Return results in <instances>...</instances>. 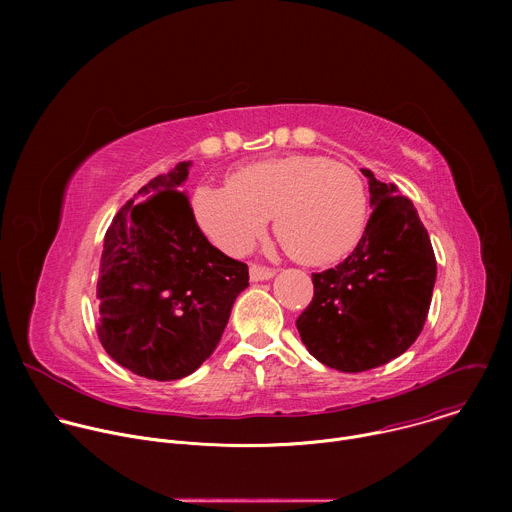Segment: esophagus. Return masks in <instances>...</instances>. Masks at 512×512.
Returning <instances> with one entry per match:
<instances>
[{
  "instance_id": "1",
  "label": "esophagus",
  "mask_w": 512,
  "mask_h": 512,
  "mask_svg": "<svg viewBox=\"0 0 512 512\" xmlns=\"http://www.w3.org/2000/svg\"><path fill=\"white\" fill-rule=\"evenodd\" d=\"M249 275H251V281H265L275 275V269L265 267V265H251Z\"/></svg>"
}]
</instances>
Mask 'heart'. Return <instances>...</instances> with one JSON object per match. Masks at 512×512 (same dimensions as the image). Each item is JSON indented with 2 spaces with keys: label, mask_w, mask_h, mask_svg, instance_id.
Returning <instances> with one entry per match:
<instances>
[{
  "label": "heart",
  "mask_w": 512,
  "mask_h": 512,
  "mask_svg": "<svg viewBox=\"0 0 512 512\" xmlns=\"http://www.w3.org/2000/svg\"><path fill=\"white\" fill-rule=\"evenodd\" d=\"M192 210L204 235L231 255L247 253L275 216V235L291 259L330 265L364 233L367 190L350 166L296 154L247 164L231 184L198 186Z\"/></svg>",
  "instance_id": "heart-1"
}]
</instances>
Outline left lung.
Instances as JSON below:
<instances>
[{
  "label": "left lung",
  "instance_id": "left-lung-1",
  "mask_svg": "<svg viewBox=\"0 0 512 512\" xmlns=\"http://www.w3.org/2000/svg\"><path fill=\"white\" fill-rule=\"evenodd\" d=\"M373 214L354 251L312 273L314 298L296 326L314 358L360 373L403 354L421 334L435 283V255L413 202L371 170Z\"/></svg>",
  "mask_w": 512,
  "mask_h": 512
}]
</instances>
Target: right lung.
<instances>
[{
    "instance_id": "obj_1",
    "label": "right lung",
    "mask_w": 512,
    "mask_h": 512,
    "mask_svg": "<svg viewBox=\"0 0 512 512\" xmlns=\"http://www.w3.org/2000/svg\"><path fill=\"white\" fill-rule=\"evenodd\" d=\"M188 168L180 162L139 188L115 214L101 255L99 340L121 367L154 381L200 367L249 285L247 265L212 247L196 225L182 190Z\"/></svg>"
}]
</instances>
